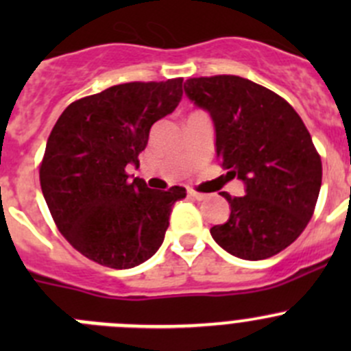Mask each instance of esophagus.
<instances>
[{
    "label": "esophagus",
    "instance_id": "esophagus-1",
    "mask_svg": "<svg viewBox=\"0 0 351 351\" xmlns=\"http://www.w3.org/2000/svg\"><path fill=\"white\" fill-rule=\"evenodd\" d=\"M189 195L193 198V200H205V198H207V195H204V193H198V192H195V190H189Z\"/></svg>",
    "mask_w": 351,
    "mask_h": 351
}]
</instances>
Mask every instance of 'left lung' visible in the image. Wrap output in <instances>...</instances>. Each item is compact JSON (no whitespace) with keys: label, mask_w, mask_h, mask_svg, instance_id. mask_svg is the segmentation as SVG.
<instances>
[{"label":"left lung","mask_w":351,"mask_h":351,"mask_svg":"<svg viewBox=\"0 0 351 351\" xmlns=\"http://www.w3.org/2000/svg\"><path fill=\"white\" fill-rule=\"evenodd\" d=\"M185 95L210 113L215 153L244 183L214 241L241 260H265L290 246L313 217L323 166L302 119L282 97L231 74L190 77Z\"/></svg>","instance_id":"1"}]
</instances>
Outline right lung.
Instances as JSON below:
<instances>
[{
    "label": "right lung",
    "instance_id": "obj_1",
    "mask_svg": "<svg viewBox=\"0 0 351 351\" xmlns=\"http://www.w3.org/2000/svg\"><path fill=\"white\" fill-rule=\"evenodd\" d=\"M182 77L123 83L73 101L56 122L40 165V186L56 226L74 250L125 270L159 250L183 186L153 190L129 180L154 122L182 100Z\"/></svg>",
    "mask_w": 351,
    "mask_h": 351
}]
</instances>
